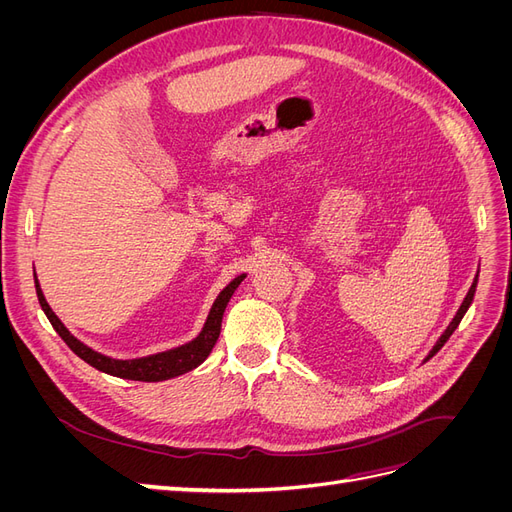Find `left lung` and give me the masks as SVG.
<instances>
[{"mask_svg": "<svg viewBox=\"0 0 512 512\" xmlns=\"http://www.w3.org/2000/svg\"><path fill=\"white\" fill-rule=\"evenodd\" d=\"M476 282H478V277H474V282H472V286H470V290H468V294H466V299H463V303H461V307L457 309V314H455V318H453V322L451 324H448V327H446V331L442 333V337L438 339V342H436V346H433L431 348V352L427 354V359L425 361H429L431 359V356L433 354H436L446 342H448V337H451L453 335V331L459 327V322H461V318H463V314H466L468 312V307H470V303H472V299H474V292H476Z\"/></svg>", "mask_w": 512, "mask_h": 512, "instance_id": "obj_1", "label": "left lung"}]
</instances>
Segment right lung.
<instances>
[{
    "mask_svg": "<svg viewBox=\"0 0 512 512\" xmlns=\"http://www.w3.org/2000/svg\"><path fill=\"white\" fill-rule=\"evenodd\" d=\"M245 275H239L232 280L220 294L218 299H215L211 312L207 316V322L203 331L198 333L196 339H192L190 344H183L179 348L173 350H166V352H158V354H149L143 356V359H130V361H119V359H111V356H104L96 350H91L89 346H85L83 342H79L66 327L64 322H61L53 309L46 303L44 294L40 290V284L36 280V273H34V280H36V294H38V301L42 312L49 318V322L53 324V329L59 333V337L64 339L68 344V348L76 354L81 356L85 363H89L91 367H96L104 374H111L117 378H126V380H141V382H160V380H168V378H175L185 374V371H190L194 367H198L203 363L209 352L213 350L215 342H218L220 337V329H222V316H224V309L232 297V292L237 290V286L243 282Z\"/></svg>",
    "mask_w": 512,
    "mask_h": 512,
    "instance_id": "add662e5",
    "label": "right lung"
}]
</instances>
